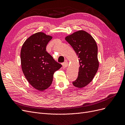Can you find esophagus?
Listing matches in <instances>:
<instances>
[{"label":"esophagus","instance_id":"esophagus-1","mask_svg":"<svg viewBox=\"0 0 125 125\" xmlns=\"http://www.w3.org/2000/svg\"><path fill=\"white\" fill-rule=\"evenodd\" d=\"M68 66V63L67 62H63L62 63V66L63 68H66Z\"/></svg>","mask_w":125,"mask_h":125}]
</instances>
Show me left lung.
Returning <instances> with one entry per match:
<instances>
[{"mask_svg": "<svg viewBox=\"0 0 125 125\" xmlns=\"http://www.w3.org/2000/svg\"><path fill=\"white\" fill-rule=\"evenodd\" d=\"M79 58L80 67L78 77L73 82L78 88L85 87L91 82L99 69L97 46L93 37L83 30H79L65 37Z\"/></svg>", "mask_w": 125, "mask_h": 125, "instance_id": "left-lung-1", "label": "left lung"}]
</instances>
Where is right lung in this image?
<instances>
[{"label":"right lung","mask_w":125,"mask_h":125,"mask_svg":"<svg viewBox=\"0 0 125 125\" xmlns=\"http://www.w3.org/2000/svg\"><path fill=\"white\" fill-rule=\"evenodd\" d=\"M52 38L43 32L33 34L26 40L21 50L23 73L29 83L40 91L50 86L54 73L62 66L46 51Z\"/></svg>","instance_id":"1"}]
</instances>
